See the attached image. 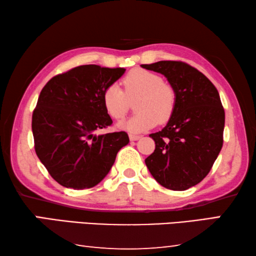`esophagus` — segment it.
Returning a JSON list of instances; mask_svg holds the SVG:
<instances>
[{
    "instance_id": "1",
    "label": "esophagus",
    "mask_w": 256,
    "mask_h": 256,
    "mask_svg": "<svg viewBox=\"0 0 256 256\" xmlns=\"http://www.w3.org/2000/svg\"><path fill=\"white\" fill-rule=\"evenodd\" d=\"M128 138H130V140H131V141H138L141 136H134V134H130Z\"/></svg>"
}]
</instances>
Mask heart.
Segmentation results:
<instances>
[{"mask_svg": "<svg viewBox=\"0 0 256 256\" xmlns=\"http://www.w3.org/2000/svg\"><path fill=\"white\" fill-rule=\"evenodd\" d=\"M124 90L118 84H110L102 94V104L110 118L122 120L128 114L130 100L138 97L134 108L138 112L131 118L118 124V128L132 133H142L158 122L170 120L174 112L176 94L162 78L144 68L132 70L123 79Z\"/></svg>", "mask_w": 256, "mask_h": 256, "instance_id": "b5f03b06", "label": "heart"}]
</instances>
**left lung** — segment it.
Segmentation results:
<instances>
[{"mask_svg":"<svg viewBox=\"0 0 256 256\" xmlns=\"http://www.w3.org/2000/svg\"><path fill=\"white\" fill-rule=\"evenodd\" d=\"M141 66L162 74L176 94L166 126L150 134L156 149L146 164L164 188L185 190L209 174L222 148L224 110L219 92L203 73L186 63L160 60Z\"/></svg>","mask_w":256,"mask_h":256,"instance_id":"left-lung-1","label":"left lung"}]
</instances>
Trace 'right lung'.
Here are the masks:
<instances>
[{"label": "right lung", "instance_id": "add662e5", "mask_svg": "<svg viewBox=\"0 0 256 256\" xmlns=\"http://www.w3.org/2000/svg\"><path fill=\"white\" fill-rule=\"evenodd\" d=\"M125 68L81 66L47 82L32 114L34 150L64 188L84 190L105 178L130 140L125 132L96 134L112 123L102 104Z\"/></svg>", "mask_w": 256, "mask_h": 256}]
</instances>
